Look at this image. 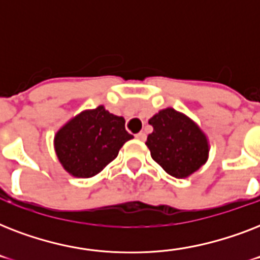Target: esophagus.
<instances>
[{"mask_svg": "<svg viewBox=\"0 0 260 260\" xmlns=\"http://www.w3.org/2000/svg\"><path fill=\"white\" fill-rule=\"evenodd\" d=\"M146 138H147V136H146V134H144V132H139V134L136 135V139H138V140H142V142H143V140H146Z\"/></svg>", "mask_w": 260, "mask_h": 260, "instance_id": "1", "label": "esophagus"}]
</instances>
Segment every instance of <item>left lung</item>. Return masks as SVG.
<instances>
[{"mask_svg":"<svg viewBox=\"0 0 260 260\" xmlns=\"http://www.w3.org/2000/svg\"><path fill=\"white\" fill-rule=\"evenodd\" d=\"M154 131L147 138L151 156L167 174L187 178L205 165L209 144L196 122L173 108H166L148 120Z\"/></svg>","mask_w":260,"mask_h":260,"instance_id":"obj_1","label":"left lung"}]
</instances>
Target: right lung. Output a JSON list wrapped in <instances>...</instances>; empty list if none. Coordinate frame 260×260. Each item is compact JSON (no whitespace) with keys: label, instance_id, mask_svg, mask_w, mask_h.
Here are the masks:
<instances>
[{"label":"right lung","instance_id":"add662e5","mask_svg":"<svg viewBox=\"0 0 260 260\" xmlns=\"http://www.w3.org/2000/svg\"><path fill=\"white\" fill-rule=\"evenodd\" d=\"M132 138L125 131V120L100 105L66 122L54 142L63 169L73 177L90 178L104 170Z\"/></svg>","mask_w":260,"mask_h":260}]
</instances>
